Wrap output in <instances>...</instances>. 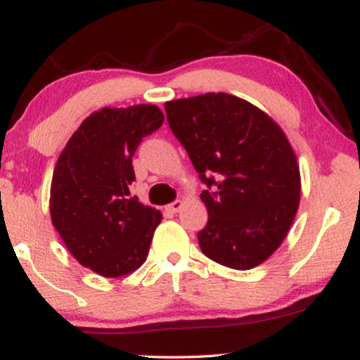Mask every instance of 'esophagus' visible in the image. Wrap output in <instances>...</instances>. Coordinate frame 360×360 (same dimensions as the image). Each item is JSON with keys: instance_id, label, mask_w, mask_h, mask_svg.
<instances>
[{"instance_id": "1", "label": "esophagus", "mask_w": 360, "mask_h": 360, "mask_svg": "<svg viewBox=\"0 0 360 360\" xmlns=\"http://www.w3.org/2000/svg\"><path fill=\"white\" fill-rule=\"evenodd\" d=\"M181 206H184V201H181V200H175V201H172V203H170L169 206H167V210H169L170 213H179Z\"/></svg>"}]
</instances>
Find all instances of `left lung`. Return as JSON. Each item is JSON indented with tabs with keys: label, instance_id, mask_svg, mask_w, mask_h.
<instances>
[{
	"label": "left lung",
	"instance_id": "left-lung-1",
	"mask_svg": "<svg viewBox=\"0 0 360 360\" xmlns=\"http://www.w3.org/2000/svg\"><path fill=\"white\" fill-rule=\"evenodd\" d=\"M167 121L206 190V257L249 270L272 255L300 203V169L283 131L250 103L206 93L165 103Z\"/></svg>",
	"mask_w": 360,
	"mask_h": 360
}]
</instances>
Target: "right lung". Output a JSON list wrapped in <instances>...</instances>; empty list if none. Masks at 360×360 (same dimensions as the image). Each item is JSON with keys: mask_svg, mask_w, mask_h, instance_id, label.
I'll list each match as a JSON object with an SVG mask.
<instances>
[{"mask_svg": "<svg viewBox=\"0 0 360 360\" xmlns=\"http://www.w3.org/2000/svg\"><path fill=\"white\" fill-rule=\"evenodd\" d=\"M164 115L154 105L103 108L73 132L51 186L52 224L83 267L121 277L141 267L162 214L129 196L132 157Z\"/></svg>", "mask_w": 360, "mask_h": 360, "instance_id": "obj_1", "label": "right lung"}]
</instances>
